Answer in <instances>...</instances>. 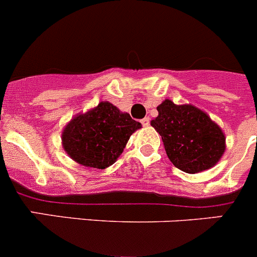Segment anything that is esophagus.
<instances>
[{"label":"esophagus","mask_w":257,"mask_h":257,"mask_svg":"<svg viewBox=\"0 0 257 257\" xmlns=\"http://www.w3.org/2000/svg\"><path fill=\"white\" fill-rule=\"evenodd\" d=\"M141 123H142L143 126H148L150 125V119H148V117H143L142 120H141Z\"/></svg>","instance_id":"1"}]
</instances>
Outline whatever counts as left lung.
Masks as SVG:
<instances>
[{"label": "left lung", "instance_id": "1", "mask_svg": "<svg viewBox=\"0 0 257 257\" xmlns=\"http://www.w3.org/2000/svg\"><path fill=\"white\" fill-rule=\"evenodd\" d=\"M151 125L161 136L165 151L175 167L196 174L214 166L226 150L222 129L193 105L165 100Z\"/></svg>", "mask_w": 257, "mask_h": 257}]
</instances>
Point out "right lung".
<instances>
[{
  "mask_svg": "<svg viewBox=\"0 0 257 257\" xmlns=\"http://www.w3.org/2000/svg\"><path fill=\"white\" fill-rule=\"evenodd\" d=\"M141 123L110 102H100L86 114L74 116L62 133L63 148L78 164L106 169L116 161L129 137Z\"/></svg>",
  "mask_w": 257,
  "mask_h": 257,
  "instance_id": "1",
  "label": "right lung"
}]
</instances>
